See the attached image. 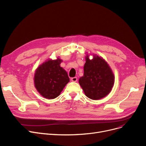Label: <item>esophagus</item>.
I'll return each mask as SVG.
<instances>
[{"label":"esophagus","mask_w":146,"mask_h":146,"mask_svg":"<svg viewBox=\"0 0 146 146\" xmlns=\"http://www.w3.org/2000/svg\"><path fill=\"white\" fill-rule=\"evenodd\" d=\"M71 80L72 81V82H77V80H78V78H76V77H74V78H71Z\"/></svg>","instance_id":"obj_1"}]
</instances>
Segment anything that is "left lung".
<instances>
[{"label": "left lung", "instance_id": "1", "mask_svg": "<svg viewBox=\"0 0 146 146\" xmlns=\"http://www.w3.org/2000/svg\"><path fill=\"white\" fill-rule=\"evenodd\" d=\"M92 56L93 58L90 60L89 55L86 54L84 74L79 78V83L88 98L99 100L111 92L115 77L110 66L102 57Z\"/></svg>", "mask_w": 146, "mask_h": 146}]
</instances>
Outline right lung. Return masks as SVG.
Returning a JSON list of instances; mask_svg holds the SVG:
<instances>
[{"label":"right lung","instance_id":"right-lung-1","mask_svg":"<svg viewBox=\"0 0 146 146\" xmlns=\"http://www.w3.org/2000/svg\"><path fill=\"white\" fill-rule=\"evenodd\" d=\"M63 60L48 58L39 66L35 72L34 82L36 90L48 99L58 96L70 81L67 73L60 66Z\"/></svg>","mask_w":146,"mask_h":146}]
</instances>
